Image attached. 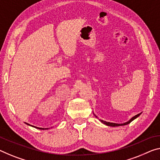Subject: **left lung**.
Returning <instances> with one entry per match:
<instances>
[{
    "instance_id": "obj_1",
    "label": "left lung",
    "mask_w": 160,
    "mask_h": 160,
    "mask_svg": "<svg viewBox=\"0 0 160 160\" xmlns=\"http://www.w3.org/2000/svg\"><path fill=\"white\" fill-rule=\"evenodd\" d=\"M140 114H141V113H140V114H138L135 115L134 117H132V119H130V120H129L128 122H125V123H123V124H116V123L107 122H106V121H103V120H100V121L102 122L103 123V124H106V125H107V126H110V127H119V126H124V125H127V124H129L130 122H132V121H133V120H134L135 119H136V118L138 117ZM95 116H96V115H95ZM96 117H97L96 116Z\"/></svg>"
}]
</instances>
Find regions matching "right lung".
<instances>
[{"label":"right lung","instance_id":"right-lung-1","mask_svg":"<svg viewBox=\"0 0 160 160\" xmlns=\"http://www.w3.org/2000/svg\"><path fill=\"white\" fill-rule=\"evenodd\" d=\"M26 124H27V123H26ZM28 125H30L29 124H27ZM32 127H33V126H32ZM36 127V129H48V128H40V127Z\"/></svg>","mask_w":160,"mask_h":160}]
</instances>
